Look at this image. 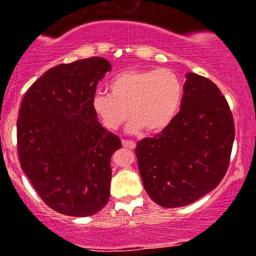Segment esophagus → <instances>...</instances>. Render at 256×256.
I'll return each instance as SVG.
<instances>
[{
    "instance_id": "1",
    "label": "esophagus",
    "mask_w": 256,
    "mask_h": 256,
    "mask_svg": "<svg viewBox=\"0 0 256 256\" xmlns=\"http://www.w3.org/2000/svg\"><path fill=\"white\" fill-rule=\"evenodd\" d=\"M122 146H125V148H128V149H134V148H136V143H134V140H122Z\"/></svg>"
}]
</instances>
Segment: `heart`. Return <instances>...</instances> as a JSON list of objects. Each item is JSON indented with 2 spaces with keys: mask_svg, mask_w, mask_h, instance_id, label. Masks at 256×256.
<instances>
[{
  "mask_svg": "<svg viewBox=\"0 0 256 256\" xmlns=\"http://www.w3.org/2000/svg\"><path fill=\"white\" fill-rule=\"evenodd\" d=\"M108 89L110 95L98 92L92 98L94 110L108 130L119 128L128 116L130 132L164 130L177 116L183 98V84L168 68L119 73Z\"/></svg>",
  "mask_w": 256,
  "mask_h": 256,
  "instance_id": "b5f03b06",
  "label": "heart"
}]
</instances>
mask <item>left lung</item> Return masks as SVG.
<instances>
[{"label":"left lung","instance_id":"obj_1","mask_svg":"<svg viewBox=\"0 0 256 256\" xmlns=\"http://www.w3.org/2000/svg\"><path fill=\"white\" fill-rule=\"evenodd\" d=\"M183 92L174 120L136 148L146 192L165 208L190 204L216 189L228 171L234 140L230 107L213 82L186 73Z\"/></svg>","mask_w":256,"mask_h":256}]
</instances>
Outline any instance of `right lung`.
Returning a JSON list of instances; mask_svg holds the SVG:
<instances>
[{
  "label": "right lung",
  "instance_id": "1",
  "mask_svg": "<svg viewBox=\"0 0 256 256\" xmlns=\"http://www.w3.org/2000/svg\"><path fill=\"white\" fill-rule=\"evenodd\" d=\"M110 70L104 58L58 64L28 88L20 106V165L46 204L64 216H94L110 198V158L122 142L98 122L92 98Z\"/></svg>",
  "mask_w": 256,
  "mask_h": 256
}]
</instances>
